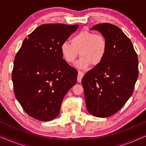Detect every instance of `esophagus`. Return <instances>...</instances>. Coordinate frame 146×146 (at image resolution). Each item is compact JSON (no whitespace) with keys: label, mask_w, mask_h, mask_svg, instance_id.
<instances>
[{"label":"esophagus","mask_w":146,"mask_h":146,"mask_svg":"<svg viewBox=\"0 0 146 146\" xmlns=\"http://www.w3.org/2000/svg\"><path fill=\"white\" fill-rule=\"evenodd\" d=\"M83 76H84V73L82 72V71H79V72H78L77 81L79 82V83H81V80H82V78L83 77Z\"/></svg>","instance_id":"34e87169"}]
</instances>
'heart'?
<instances>
[{
  "label": "heart",
  "instance_id": "heart-1",
  "mask_svg": "<svg viewBox=\"0 0 146 146\" xmlns=\"http://www.w3.org/2000/svg\"><path fill=\"white\" fill-rule=\"evenodd\" d=\"M60 52L63 59L69 63L75 62L80 52L81 57L76 63V67L85 69L91 63L96 65L102 62L107 52V43L102 35L83 30L72 36L71 44L63 42Z\"/></svg>",
  "mask_w": 146,
  "mask_h": 146
}]
</instances>
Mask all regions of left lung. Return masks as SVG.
<instances>
[{
	"label": "left lung",
	"mask_w": 146,
	"mask_h": 146,
	"mask_svg": "<svg viewBox=\"0 0 146 146\" xmlns=\"http://www.w3.org/2000/svg\"><path fill=\"white\" fill-rule=\"evenodd\" d=\"M107 43L103 60L84 75L82 85L87 109L96 117L116 113L132 96L138 77V60L133 45L122 30L112 24H96Z\"/></svg>",
	"instance_id": "obj_1"
}]
</instances>
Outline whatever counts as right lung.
Masks as SVG:
<instances>
[{"mask_svg": "<svg viewBox=\"0 0 146 146\" xmlns=\"http://www.w3.org/2000/svg\"><path fill=\"white\" fill-rule=\"evenodd\" d=\"M78 27L43 24L22 42L12 79L16 99L32 118L45 122L56 118L65 94L77 83L78 72L63 59L60 46Z\"/></svg>", "mask_w": 146, "mask_h": 146, "instance_id": "right-lung-1", "label": "right lung"}]
</instances>
